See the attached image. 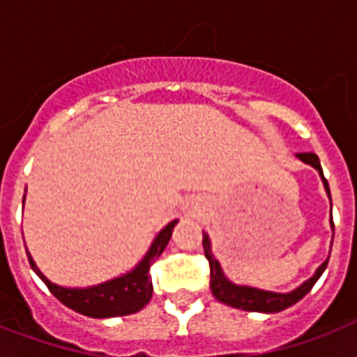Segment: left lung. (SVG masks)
Returning <instances> with one entry per match:
<instances>
[{"mask_svg":"<svg viewBox=\"0 0 357 357\" xmlns=\"http://www.w3.org/2000/svg\"><path fill=\"white\" fill-rule=\"evenodd\" d=\"M300 161L310 165L319 172L322 179V185H324V190H326L328 198L332 202V196H330V187H328V181L322 174V167L319 157L315 153H296ZM330 226L333 229V218L332 211H330ZM204 250H206V257L209 259V268H211V291L213 296L222 302L226 305H231V307H237V310L244 311H257V313H278V311H283L294 305L296 302L304 298L305 294L310 293L311 287L315 285L317 280L322 276V272L326 271L328 259L322 263L319 268L315 271V274L311 278H307L304 283H300L298 287L289 291V293H274V291H265V289L252 287V285H241V283H234L231 280H228V276L224 274L222 266L218 263V259L213 255L211 250V238L209 235L204 231Z\"/></svg>","mask_w":357,"mask_h":357,"instance_id":"1","label":"left lung"}]
</instances>
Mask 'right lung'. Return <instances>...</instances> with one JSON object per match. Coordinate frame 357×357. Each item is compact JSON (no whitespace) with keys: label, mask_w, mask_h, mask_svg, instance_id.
Masks as SVG:
<instances>
[{"label":"right lung","mask_w":357,"mask_h":357,"mask_svg":"<svg viewBox=\"0 0 357 357\" xmlns=\"http://www.w3.org/2000/svg\"><path fill=\"white\" fill-rule=\"evenodd\" d=\"M178 222L179 220L168 222L155 235L144 257L131 271H128L126 274H120L113 280H107V282L91 285V287H64V285L50 282L42 274L40 268L36 266L29 252H27V257H29L31 268L36 272V276L46 283L53 296L61 300L64 305H68L70 310L77 311V313L85 317H92V319H111V317L131 315V313H137V311L142 310L151 300L153 285H151V278L148 274L150 265L162 254V250L167 248L168 241L172 237L174 226Z\"/></svg>","instance_id":"add662e5"}]
</instances>
